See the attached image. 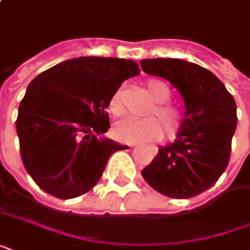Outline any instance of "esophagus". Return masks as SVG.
Segmentation results:
<instances>
[{"label":"esophagus","instance_id":"esophagus-1","mask_svg":"<svg viewBox=\"0 0 250 250\" xmlns=\"http://www.w3.org/2000/svg\"><path fill=\"white\" fill-rule=\"evenodd\" d=\"M129 145V146H131V148H133V146H136V145H135V144H128Z\"/></svg>","mask_w":250,"mask_h":250}]
</instances>
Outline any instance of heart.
I'll return each instance as SVG.
<instances>
[{
	"label": "heart",
	"mask_w": 250,
	"mask_h": 250,
	"mask_svg": "<svg viewBox=\"0 0 250 250\" xmlns=\"http://www.w3.org/2000/svg\"><path fill=\"white\" fill-rule=\"evenodd\" d=\"M146 88L153 100L157 102L154 106V114L160 118L165 127L167 136L174 137L180 131L183 125V114L180 110L165 104L170 98V88L166 83L157 79L146 82ZM110 113L114 117H119L123 113L121 90H117L110 98ZM160 121L154 117L148 118H125L115 125L114 135L118 140L125 143H149L160 140L164 135V128Z\"/></svg>",
	"instance_id": "obj_1"
}]
</instances>
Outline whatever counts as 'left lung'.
Here are the masks:
<instances>
[{
  "mask_svg": "<svg viewBox=\"0 0 250 250\" xmlns=\"http://www.w3.org/2000/svg\"><path fill=\"white\" fill-rule=\"evenodd\" d=\"M145 74L179 90L186 113L174 143L160 146L141 171L149 186L171 198H190L215 184L229 165L236 104L213 72L179 58L141 60Z\"/></svg>",
  "mask_w": 250,
  "mask_h": 250,
  "instance_id": "1",
  "label": "left lung"
}]
</instances>
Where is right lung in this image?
<instances>
[{
	"label": "right lung",
	"instance_id": "1",
	"mask_svg": "<svg viewBox=\"0 0 250 250\" xmlns=\"http://www.w3.org/2000/svg\"><path fill=\"white\" fill-rule=\"evenodd\" d=\"M139 74L135 61L79 57L29 83L17 133L23 165L41 189L68 200L97 184L110 156L127 148L104 136L110 128V98Z\"/></svg>",
	"mask_w": 250,
	"mask_h": 250
}]
</instances>
